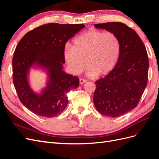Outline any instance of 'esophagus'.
Instances as JSON below:
<instances>
[{"instance_id": "1", "label": "esophagus", "mask_w": 159, "mask_h": 159, "mask_svg": "<svg viewBox=\"0 0 159 159\" xmlns=\"http://www.w3.org/2000/svg\"><path fill=\"white\" fill-rule=\"evenodd\" d=\"M86 81H87V80H84V79H82V78L80 79V84H83L85 83Z\"/></svg>"}]
</instances>
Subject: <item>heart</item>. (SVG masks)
Returning a JSON list of instances; mask_svg holds the SVG:
<instances>
[{
  "instance_id": "1",
  "label": "heart",
  "mask_w": 159,
  "mask_h": 159,
  "mask_svg": "<svg viewBox=\"0 0 159 159\" xmlns=\"http://www.w3.org/2000/svg\"><path fill=\"white\" fill-rule=\"evenodd\" d=\"M120 50V41L115 34L89 30L75 38L73 46H65L64 56L72 74H80L87 66L88 76H101L114 68Z\"/></svg>"
}]
</instances>
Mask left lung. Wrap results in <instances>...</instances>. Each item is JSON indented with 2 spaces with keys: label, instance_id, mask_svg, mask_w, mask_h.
Instances as JSON below:
<instances>
[{
  "label": "left lung",
  "instance_id": "left-lung-1",
  "mask_svg": "<svg viewBox=\"0 0 159 159\" xmlns=\"http://www.w3.org/2000/svg\"><path fill=\"white\" fill-rule=\"evenodd\" d=\"M95 28L116 35L121 50L115 68L95 81V107L105 116L116 117L137 107L148 81L146 48L137 32L121 22L95 24Z\"/></svg>",
  "mask_w": 159,
  "mask_h": 159
}]
</instances>
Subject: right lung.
I'll use <instances>...</instances> for the list:
<instances>
[{
  "instance_id": "1",
  "label": "right lung",
  "mask_w": 159,
  "mask_h": 159,
  "mask_svg": "<svg viewBox=\"0 0 159 159\" xmlns=\"http://www.w3.org/2000/svg\"><path fill=\"white\" fill-rule=\"evenodd\" d=\"M84 27L49 23L29 31L19 41L12 58L13 83L21 103L32 113L53 117L66 109L67 93L78 87L80 80L63 70L64 50L68 40ZM34 65L44 69L49 75L40 94L35 93L28 82L30 69Z\"/></svg>"
}]
</instances>
